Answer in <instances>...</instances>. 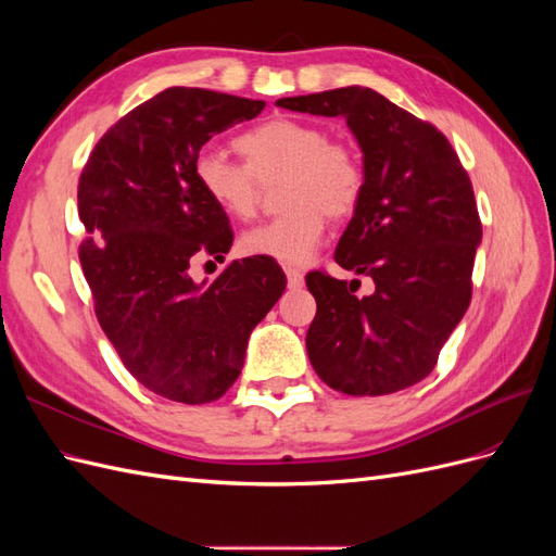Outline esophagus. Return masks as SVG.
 I'll return each instance as SVG.
<instances>
[{
  "label": "esophagus",
  "mask_w": 556,
  "mask_h": 556,
  "mask_svg": "<svg viewBox=\"0 0 556 556\" xmlns=\"http://www.w3.org/2000/svg\"><path fill=\"white\" fill-rule=\"evenodd\" d=\"M285 274H288V288L290 290H301V288H304V274L296 271V268H288V271H285Z\"/></svg>",
  "instance_id": "obj_1"
}]
</instances>
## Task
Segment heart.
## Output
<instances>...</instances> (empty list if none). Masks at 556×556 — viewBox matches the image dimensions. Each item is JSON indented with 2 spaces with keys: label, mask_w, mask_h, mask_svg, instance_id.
<instances>
[{
  "label": "heart",
  "mask_w": 556,
  "mask_h": 556,
  "mask_svg": "<svg viewBox=\"0 0 556 556\" xmlns=\"http://www.w3.org/2000/svg\"><path fill=\"white\" fill-rule=\"evenodd\" d=\"M243 164L220 150L204 148L194 157L199 190L231 220H248L260 204V182L280 185L285 213L252 227L241 237L250 257L304 266L323 243L329 217H345L357 208L364 192V169L357 155L313 123L274 117L243 131L233 141Z\"/></svg>",
  "instance_id": "heart-1"
}]
</instances>
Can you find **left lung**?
I'll use <instances>...</instances> for the list:
<instances>
[{"mask_svg":"<svg viewBox=\"0 0 556 556\" xmlns=\"http://www.w3.org/2000/svg\"><path fill=\"white\" fill-rule=\"evenodd\" d=\"M276 106L343 117L362 150L364 192L333 260L368 276L313 271L317 313L308 359L331 390L380 396L425 380L470 304V274L482 225L468 174L433 125L371 88L350 86L278 99Z\"/></svg>","mask_w":556,"mask_h":556,"instance_id":"obj_1","label":"left lung"}]
</instances>
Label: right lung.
Masks as SVG:
<instances>
[{
    "instance_id": "add662e5",
    "label": "right lung",
    "mask_w": 556,
    "mask_h": 556,
    "mask_svg": "<svg viewBox=\"0 0 556 556\" xmlns=\"http://www.w3.org/2000/svg\"><path fill=\"white\" fill-rule=\"evenodd\" d=\"M264 102L169 88L117 121L80 174L90 239L80 266L94 313L127 371L178 403H211L241 376L252 329L285 292L266 257L233 260L197 282L201 257L225 260L233 233L194 180L201 146L264 111Z\"/></svg>"
}]
</instances>
